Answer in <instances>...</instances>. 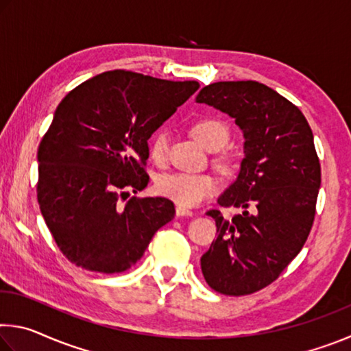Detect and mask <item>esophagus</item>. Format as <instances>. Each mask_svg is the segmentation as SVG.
<instances>
[{"label":"esophagus","mask_w":351,"mask_h":351,"mask_svg":"<svg viewBox=\"0 0 351 351\" xmlns=\"http://www.w3.org/2000/svg\"><path fill=\"white\" fill-rule=\"evenodd\" d=\"M176 215H178V217H192L193 212L190 210V209H186V207L176 206Z\"/></svg>","instance_id":"1"}]
</instances>
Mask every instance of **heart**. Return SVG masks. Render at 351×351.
<instances>
[{
	"label": "heart",
	"mask_w": 351,
	"mask_h": 351,
	"mask_svg": "<svg viewBox=\"0 0 351 351\" xmlns=\"http://www.w3.org/2000/svg\"><path fill=\"white\" fill-rule=\"evenodd\" d=\"M190 133L201 145L209 152H218L228 144L229 127L221 119L206 116L193 122ZM169 152V136L162 130L154 133L148 142V154L152 161L164 164ZM218 167L223 171H230L234 167V159L230 154L221 153L217 156ZM156 193L173 201L181 207H193L203 203L206 198L217 192V181L210 175H189V173H165L159 176L154 184Z\"/></svg>",
	"instance_id": "1"
}]
</instances>
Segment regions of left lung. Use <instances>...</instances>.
<instances>
[{
  "instance_id": "left-lung-1",
  "label": "left lung",
  "mask_w": 351,
  "mask_h": 351,
  "mask_svg": "<svg viewBox=\"0 0 351 351\" xmlns=\"http://www.w3.org/2000/svg\"><path fill=\"white\" fill-rule=\"evenodd\" d=\"M197 102L235 119L246 153L237 181L218 198L221 207L243 213L207 212L218 237L201 257V269L219 294L257 293L277 280L313 228L320 187L313 132L294 104L254 80L210 83Z\"/></svg>"
}]
</instances>
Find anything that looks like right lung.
I'll list each match as a JSON object with an SVG mask.
<instances>
[{
    "label": "right lung",
    "mask_w": 351,
    "mask_h": 351,
    "mask_svg": "<svg viewBox=\"0 0 351 351\" xmlns=\"http://www.w3.org/2000/svg\"><path fill=\"white\" fill-rule=\"evenodd\" d=\"M199 88L133 71H106L58 104L37 152V199L58 249L79 268L114 274L141 260L175 217L147 187L148 139Z\"/></svg>",
    "instance_id": "1"
}]
</instances>
